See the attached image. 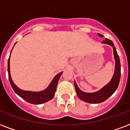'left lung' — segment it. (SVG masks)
Masks as SVG:
<instances>
[{
    "mask_svg": "<svg viewBox=\"0 0 130 130\" xmlns=\"http://www.w3.org/2000/svg\"><path fill=\"white\" fill-rule=\"evenodd\" d=\"M98 35L100 37H103V35H101V34L98 33ZM102 43L108 44V45H110L111 47H112L115 60V69L114 75L112 76V79L109 82V83H108L106 86H104L102 89H101L98 91L94 92V93H85V92L81 91L79 89V87H77L76 83L74 82L75 90H76V94L78 95V97L81 100L86 102H88V103L98 104L105 101L106 100H107L108 98L110 97V95L113 94L115 91H116V89L118 87L119 81H120L121 64L119 57L117 52L116 48L115 47L114 44L110 39H106Z\"/></svg>",
    "mask_w": 130,
    "mask_h": 130,
    "instance_id": "8db88e82",
    "label": "left lung"
}]
</instances>
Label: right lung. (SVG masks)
Listing matches in <instances>:
<instances>
[{
  "mask_svg": "<svg viewBox=\"0 0 130 130\" xmlns=\"http://www.w3.org/2000/svg\"><path fill=\"white\" fill-rule=\"evenodd\" d=\"M9 59L8 60V74H9V79L10 84L11 85L12 88L14 90V91L18 94L19 96L22 98L24 100L29 102V103L34 104H41L45 103L51 100L54 98L55 95V92L56 91V87L58 85V81L60 79V76L62 75V72L58 74L54 79L52 80L51 83L49 85V87L47 89L43 90L42 91L39 92H34V91H24L22 89H19L16 86L14 83L13 82L11 77V74H10V66H9Z\"/></svg>",
  "mask_w": 130,
  "mask_h": 130,
  "instance_id": "right-lung-1",
  "label": "right lung"
}]
</instances>
